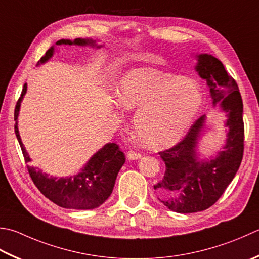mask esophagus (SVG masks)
I'll return each instance as SVG.
<instances>
[{
  "instance_id": "34e87169",
  "label": "esophagus",
  "mask_w": 259,
  "mask_h": 259,
  "mask_svg": "<svg viewBox=\"0 0 259 259\" xmlns=\"http://www.w3.org/2000/svg\"><path fill=\"white\" fill-rule=\"evenodd\" d=\"M126 157H128L129 160H137L140 158L141 154L137 153V151H134V150H129V153H128V155H126Z\"/></svg>"
}]
</instances>
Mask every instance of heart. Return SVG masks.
<instances>
[{
    "label": "heart",
    "instance_id": "b5f03b06",
    "mask_svg": "<svg viewBox=\"0 0 259 259\" xmlns=\"http://www.w3.org/2000/svg\"><path fill=\"white\" fill-rule=\"evenodd\" d=\"M203 93L194 79L153 68L126 73L118 89L123 109H138L134 130L150 148H165L184 136L200 110Z\"/></svg>",
    "mask_w": 259,
    "mask_h": 259
}]
</instances>
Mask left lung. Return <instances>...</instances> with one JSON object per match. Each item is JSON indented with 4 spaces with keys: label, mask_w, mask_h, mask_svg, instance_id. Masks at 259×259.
<instances>
[{
    "label": "left lung",
    "mask_w": 259,
    "mask_h": 259,
    "mask_svg": "<svg viewBox=\"0 0 259 259\" xmlns=\"http://www.w3.org/2000/svg\"><path fill=\"white\" fill-rule=\"evenodd\" d=\"M195 69L206 80L213 105L219 104L227 113L226 126L229 131L224 150L215 158L200 160L196 147L204 130V114L191 125L179 144L159 153L166 170L154 189L161 203L179 213H193L213 205L234 180L244 155V105L236 80L212 55H197Z\"/></svg>",
    "instance_id": "1"
}]
</instances>
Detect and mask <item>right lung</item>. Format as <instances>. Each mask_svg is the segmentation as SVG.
<instances>
[{
	"instance_id": "add662e5",
	"label": "right lung",
	"mask_w": 259,
	"mask_h": 259,
	"mask_svg": "<svg viewBox=\"0 0 259 259\" xmlns=\"http://www.w3.org/2000/svg\"><path fill=\"white\" fill-rule=\"evenodd\" d=\"M56 45H77V46H91V47L101 48L95 40L77 38L74 41L68 39L58 40ZM54 54V47L48 49L46 55L42 56L39 64H44ZM27 92V84L23 85L21 96H20L14 110V131L18 141L21 147L25 163H30L31 159L25 150L20 138L18 129V115L20 104L23 96ZM124 154L120 150L119 146L112 143L106 144L98 153L92 156L78 174L68 177H53L42 173L41 169L37 167L28 166L29 175L31 177L34 185L38 190L55 204L65 209L75 210H91L104 203L105 200L111 195L115 184L116 176L119 170L124 164Z\"/></svg>"
}]
</instances>
